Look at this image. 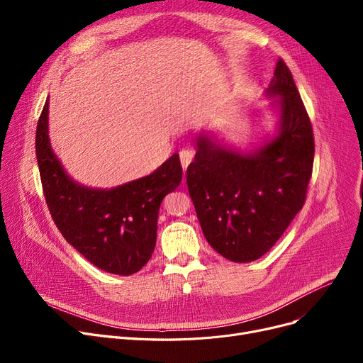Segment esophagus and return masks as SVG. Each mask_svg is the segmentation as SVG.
Segmentation results:
<instances>
[{
    "label": "esophagus",
    "mask_w": 363,
    "mask_h": 363,
    "mask_svg": "<svg viewBox=\"0 0 363 363\" xmlns=\"http://www.w3.org/2000/svg\"><path fill=\"white\" fill-rule=\"evenodd\" d=\"M193 157H194V151L193 150H181L179 151V159H181V164H182V169L184 172L186 170L188 164L193 162Z\"/></svg>",
    "instance_id": "34e87169"
}]
</instances>
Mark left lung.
<instances>
[{"instance_id": "obj_1", "label": "left lung", "mask_w": 363, "mask_h": 363, "mask_svg": "<svg viewBox=\"0 0 363 363\" xmlns=\"http://www.w3.org/2000/svg\"><path fill=\"white\" fill-rule=\"evenodd\" d=\"M266 92L281 111L275 138L247 155L200 133L186 169L188 193L207 242L238 263L272 249L301 211L312 178V123L282 59Z\"/></svg>"}]
</instances>
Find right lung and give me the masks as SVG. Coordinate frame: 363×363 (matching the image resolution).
<instances>
[{"mask_svg":"<svg viewBox=\"0 0 363 363\" xmlns=\"http://www.w3.org/2000/svg\"><path fill=\"white\" fill-rule=\"evenodd\" d=\"M35 148L48 211L66 241L108 274L138 272L155 252L162 200L182 179L177 152L148 177L123 185L110 189L79 185L50 145L48 99L38 121Z\"/></svg>","mask_w":363,"mask_h":363,"instance_id":"obj_1","label":"right lung"}]
</instances>
